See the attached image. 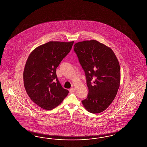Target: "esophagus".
Listing matches in <instances>:
<instances>
[{
  "mask_svg": "<svg viewBox=\"0 0 147 147\" xmlns=\"http://www.w3.org/2000/svg\"><path fill=\"white\" fill-rule=\"evenodd\" d=\"M75 91V89H74V88H71V89H69V92H71V93L74 92Z\"/></svg>",
  "mask_w": 147,
  "mask_h": 147,
  "instance_id": "1",
  "label": "esophagus"
}]
</instances>
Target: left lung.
<instances>
[{
  "label": "left lung",
  "instance_id": "left-lung-1",
  "mask_svg": "<svg viewBox=\"0 0 147 147\" xmlns=\"http://www.w3.org/2000/svg\"><path fill=\"white\" fill-rule=\"evenodd\" d=\"M74 47L89 90L82 102L90 113H100L108 107L117 93L121 80L118 60L110 48L94 40L79 42Z\"/></svg>",
  "mask_w": 147,
  "mask_h": 147
}]
</instances>
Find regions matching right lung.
I'll return each mask as SVG.
<instances>
[{"instance_id": "add662e5", "label": "right lung", "mask_w": 147, "mask_h": 147, "mask_svg": "<svg viewBox=\"0 0 147 147\" xmlns=\"http://www.w3.org/2000/svg\"><path fill=\"white\" fill-rule=\"evenodd\" d=\"M74 41H50L29 55L23 72L26 91L33 101L46 110L56 107L68 94L56 75V68L72 49Z\"/></svg>"}]
</instances>
